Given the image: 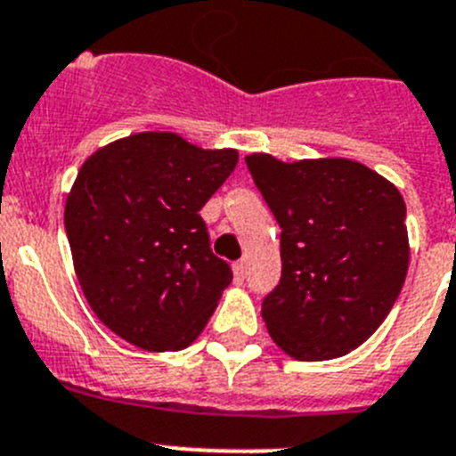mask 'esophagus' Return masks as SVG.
<instances>
[{
  "instance_id": "obj_1",
  "label": "esophagus",
  "mask_w": 456,
  "mask_h": 456,
  "mask_svg": "<svg viewBox=\"0 0 456 456\" xmlns=\"http://www.w3.org/2000/svg\"><path fill=\"white\" fill-rule=\"evenodd\" d=\"M233 277H236L238 284H243L245 277H248V264L245 261H236L233 264Z\"/></svg>"
}]
</instances>
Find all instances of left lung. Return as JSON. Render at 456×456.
I'll list each match as a JSON object with an SVG mask.
<instances>
[{
	"label": "left lung",
	"mask_w": 456,
	"mask_h": 456,
	"mask_svg": "<svg viewBox=\"0 0 456 456\" xmlns=\"http://www.w3.org/2000/svg\"><path fill=\"white\" fill-rule=\"evenodd\" d=\"M281 229V277L264 297L270 336L297 361L359 347L395 305L409 268L400 191L347 159H245Z\"/></svg>",
	"instance_id": "1"
}]
</instances>
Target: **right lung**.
<instances>
[{
    "instance_id": "right-lung-1",
    "label": "right lung",
    "mask_w": 456,
    "mask_h": 456,
    "mask_svg": "<svg viewBox=\"0 0 456 456\" xmlns=\"http://www.w3.org/2000/svg\"><path fill=\"white\" fill-rule=\"evenodd\" d=\"M238 163L177 134H136L97 150L65 202L77 279L97 318L131 346H191L232 281L200 211Z\"/></svg>"
}]
</instances>
